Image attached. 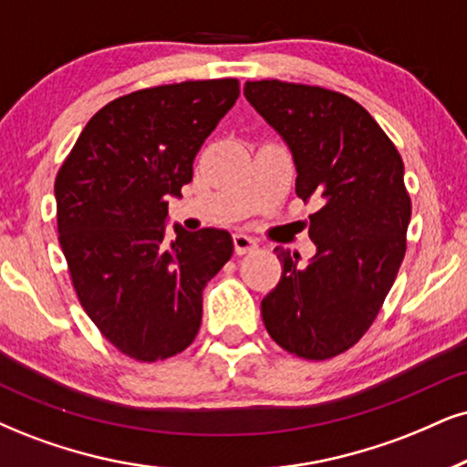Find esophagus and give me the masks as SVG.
I'll use <instances>...</instances> for the list:
<instances>
[{"label": "esophagus", "mask_w": 467, "mask_h": 467, "mask_svg": "<svg viewBox=\"0 0 467 467\" xmlns=\"http://www.w3.org/2000/svg\"><path fill=\"white\" fill-rule=\"evenodd\" d=\"M234 249L238 255H244V253H251L257 249V240H253L251 235H246V234H235L234 235Z\"/></svg>", "instance_id": "1"}]
</instances>
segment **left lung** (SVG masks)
<instances>
[{
  "mask_svg": "<svg viewBox=\"0 0 467 467\" xmlns=\"http://www.w3.org/2000/svg\"><path fill=\"white\" fill-rule=\"evenodd\" d=\"M244 97L290 149L298 197L320 205L309 216L312 260L275 249L284 273L262 298L264 325L287 353L329 359L364 336L399 275L411 218L405 166L347 95L262 79Z\"/></svg>",
  "mask_w": 467,
  "mask_h": 467,
  "instance_id": "obj_1",
  "label": "left lung"
}]
</instances>
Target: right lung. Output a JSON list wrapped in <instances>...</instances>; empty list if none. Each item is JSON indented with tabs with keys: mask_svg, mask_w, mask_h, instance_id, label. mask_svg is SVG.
Wrapping results in <instances>:
<instances>
[{
	"mask_svg": "<svg viewBox=\"0 0 467 467\" xmlns=\"http://www.w3.org/2000/svg\"><path fill=\"white\" fill-rule=\"evenodd\" d=\"M240 95L238 79H199L119 97L86 123L56 177L57 234L79 303L138 361L192 344L203 287L232 257L224 229L172 224L169 199Z\"/></svg>",
	"mask_w": 467,
	"mask_h": 467,
	"instance_id": "obj_1",
	"label": "right lung"
}]
</instances>
